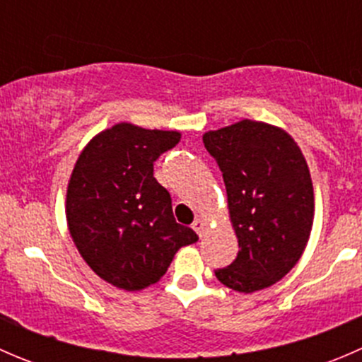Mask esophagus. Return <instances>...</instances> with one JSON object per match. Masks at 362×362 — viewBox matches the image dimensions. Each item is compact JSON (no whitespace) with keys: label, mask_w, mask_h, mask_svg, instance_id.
Listing matches in <instances>:
<instances>
[{"label":"esophagus","mask_w":362,"mask_h":362,"mask_svg":"<svg viewBox=\"0 0 362 362\" xmlns=\"http://www.w3.org/2000/svg\"><path fill=\"white\" fill-rule=\"evenodd\" d=\"M192 229L198 233L199 238H203V236L206 235V231H208V222L204 221V218H196V221L192 222Z\"/></svg>","instance_id":"1"}]
</instances>
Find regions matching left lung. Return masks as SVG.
<instances>
[{
    "instance_id": "obj_1",
    "label": "left lung",
    "mask_w": 362,
    "mask_h": 362,
    "mask_svg": "<svg viewBox=\"0 0 362 362\" xmlns=\"http://www.w3.org/2000/svg\"><path fill=\"white\" fill-rule=\"evenodd\" d=\"M221 168L238 255L215 269L226 287L254 293L279 282L301 257L313 224L308 164L284 129L255 120L203 134Z\"/></svg>"
}]
</instances>
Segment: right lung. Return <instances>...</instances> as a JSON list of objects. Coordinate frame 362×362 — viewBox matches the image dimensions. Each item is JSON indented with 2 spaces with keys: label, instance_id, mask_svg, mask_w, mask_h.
I'll return each instance as SVG.
<instances>
[{
  "label": "right lung",
  "instance_id": "1",
  "mask_svg": "<svg viewBox=\"0 0 362 362\" xmlns=\"http://www.w3.org/2000/svg\"><path fill=\"white\" fill-rule=\"evenodd\" d=\"M180 141L177 131L120 122L87 144L66 192L69 235L98 276L140 291L166 273L180 247L198 242L173 217L154 163Z\"/></svg>",
  "mask_w": 362,
  "mask_h": 362
}]
</instances>
